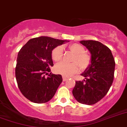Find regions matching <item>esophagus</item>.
Returning <instances> with one entry per match:
<instances>
[{"instance_id": "obj_1", "label": "esophagus", "mask_w": 127, "mask_h": 127, "mask_svg": "<svg viewBox=\"0 0 127 127\" xmlns=\"http://www.w3.org/2000/svg\"><path fill=\"white\" fill-rule=\"evenodd\" d=\"M67 80H68V78H66V77H64V76H63V81H66Z\"/></svg>"}]
</instances>
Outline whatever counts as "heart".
Masks as SVG:
<instances>
[{
  "instance_id": "obj_1",
  "label": "heart",
  "mask_w": 127,
  "mask_h": 127,
  "mask_svg": "<svg viewBox=\"0 0 127 127\" xmlns=\"http://www.w3.org/2000/svg\"><path fill=\"white\" fill-rule=\"evenodd\" d=\"M69 49L75 54L73 63H67L61 62L55 66V72L65 77H70L80 70H85L90 66L92 59L90 55L85 53V49L80 44H72L69 46ZM63 56V47L59 46L55 47L51 51V57L54 61H60ZM80 65H79V64Z\"/></svg>"
}]
</instances>
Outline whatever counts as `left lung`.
I'll use <instances>...</instances> for the list:
<instances>
[{
    "label": "left lung",
    "instance_id": "1",
    "mask_svg": "<svg viewBox=\"0 0 127 127\" xmlns=\"http://www.w3.org/2000/svg\"><path fill=\"white\" fill-rule=\"evenodd\" d=\"M80 43L91 52L92 62L82 74L85 80L76 81L72 93L80 103L93 105L108 93L114 81L115 63L111 50L101 42L82 40Z\"/></svg>",
    "mask_w": 127,
    "mask_h": 127
}]
</instances>
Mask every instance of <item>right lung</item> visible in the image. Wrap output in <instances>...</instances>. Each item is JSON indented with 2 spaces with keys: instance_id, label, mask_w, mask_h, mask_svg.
Listing matches in <instances>:
<instances>
[{
  "instance_id": "right-lung-1",
  "label": "right lung",
  "mask_w": 127,
  "mask_h": 127,
  "mask_svg": "<svg viewBox=\"0 0 127 127\" xmlns=\"http://www.w3.org/2000/svg\"><path fill=\"white\" fill-rule=\"evenodd\" d=\"M64 42L47 36L34 38L19 51L15 78L21 93L30 101L46 103L55 95L63 78L60 74L47 72L53 66L51 51Z\"/></svg>"
}]
</instances>
